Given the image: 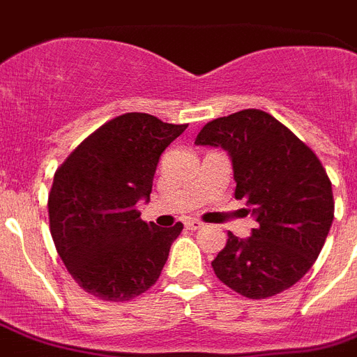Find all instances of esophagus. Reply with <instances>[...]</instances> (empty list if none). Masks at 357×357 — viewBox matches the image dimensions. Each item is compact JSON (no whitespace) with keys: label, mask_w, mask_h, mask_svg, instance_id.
Here are the masks:
<instances>
[{"label":"esophagus","mask_w":357,"mask_h":357,"mask_svg":"<svg viewBox=\"0 0 357 357\" xmlns=\"http://www.w3.org/2000/svg\"><path fill=\"white\" fill-rule=\"evenodd\" d=\"M185 228L190 229V231H196V229L204 228V224H202L200 220H187V222H185Z\"/></svg>","instance_id":"34e87169"}]
</instances>
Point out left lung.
Masks as SVG:
<instances>
[{"label":"left lung","instance_id":"8db88e82","mask_svg":"<svg viewBox=\"0 0 357 357\" xmlns=\"http://www.w3.org/2000/svg\"><path fill=\"white\" fill-rule=\"evenodd\" d=\"M195 144L222 148L235 198L257 222L228 235L213 259L217 278L246 298H268L298 282L321 254L333 220L332 183L319 157L265 111L244 109L206 123Z\"/></svg>","mask_w":357,"mask_h":357}]
</instances>
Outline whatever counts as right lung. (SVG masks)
Instances as JSON below:
<instances>
[{
	"label": "right lung",
	"mask_w": 357,
	"mask_h": 357,
	"mask_svg": "<svg viewBox=\"0 0 357 357\" xmlns=\"http://www.w3.org/2000/svg\"><path fill=\"white\" fill-rule=\"evenodd\" d=\"M187 126L146 113L116 116L86 137L61 165L47 198L61 259L86 293L126 302L157 282L183 229L140 220L159 157Z\"/></svg>",
	"instance_id": "add662e5"
}]
</instances>
